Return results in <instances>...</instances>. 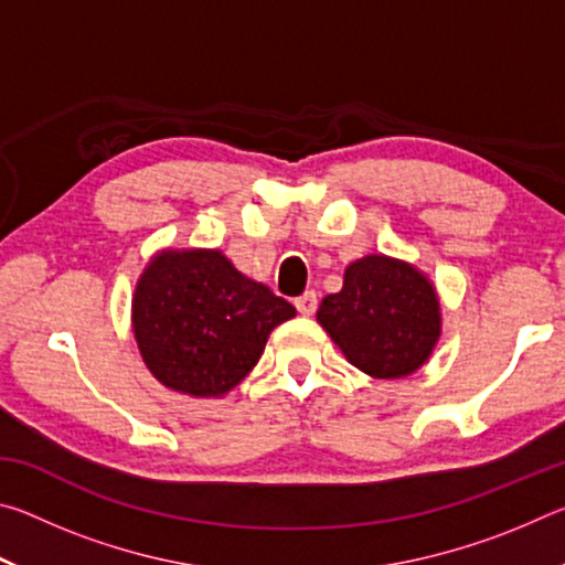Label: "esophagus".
I'll return each mask as SVG.
<instances>
[{
	"label": "esophagus",
	"instance_id": "1",
	"mask_svg": "<svg viewBox=\"0 0 565 565\" xmlns=\"http://www.w3.org/2000/svg\"><path fill=\"white\" fill-rule=\"evenodd\" d=\"M294 303H296V309H299V313H303V317H311L319 306V296H317V291H303Z\"/></svg>",
	"mask_w": 565,
	"mask_h": 565
}]
</instances>
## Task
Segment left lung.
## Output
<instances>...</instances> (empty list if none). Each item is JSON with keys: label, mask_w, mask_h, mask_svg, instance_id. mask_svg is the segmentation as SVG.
Masks as SVG:
<instances>
[{"label": "left lung", "mask_w": 565, "mask_h": 565, "mask_svg": "<svg viewBox=\"0 0 565 565\" xmlns=\"http://www.w3.org/2000/svg\"><path fill=\"white\" fill-rule=\"evenodd\" d=\"M317 321L363 374L404 379L431 356L441 303L416 266L371 254L347 266L343 289L321 301Z\"/></svg>", "instance_id": "left-lung-1"}]
</instances>
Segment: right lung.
I'll return each mask as SVG.
<instances>
[{
    "mask_svg": "<svg viewBox=\"0 0 565 565\" xmlns=\"http://www.w3.org/2000/svg\"><path fill=\"white\" fill-rule=\"evenodd\" d=\"M294 317L289 301L236 271L218 248L157 254L131 299L147 369L167 388L196 398H218L242 384L269 333Z\"/></svg>",
    "mask_w": 565,
    "mask_h": 565,
    "instance_id": "obj_1",
    "label": "right lung"
}]
</instances>
